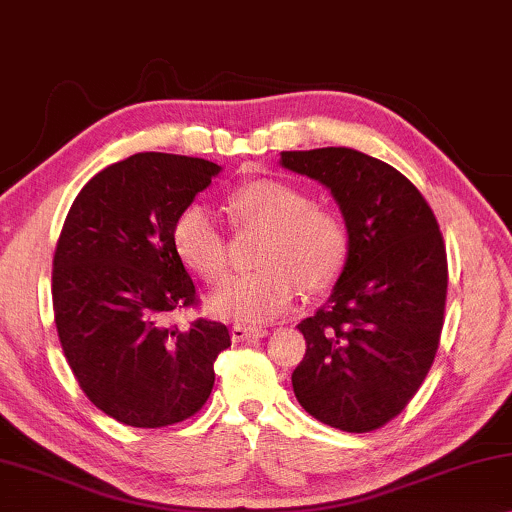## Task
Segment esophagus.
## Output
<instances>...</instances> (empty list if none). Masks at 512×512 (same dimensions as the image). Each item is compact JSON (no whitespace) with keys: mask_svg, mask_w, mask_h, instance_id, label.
Wrapping results in <instances>:
<instances>
[{"mask_svg":"<svg viewBox=\"0 0 512 512\" xmlns=\"http://www.w3.org/2000/svg\"><path fill=\"white\" fill-rule=\"evenodd\" d=\"M266 334H269V331L257 329V327H246V325H234L232 327V341L234 343L253 341V338H264Z\"/></svg>","mask_w":512,"mask_h":512,"instance_id":"esophagus-1","label":"esophagus"}]
</instances>
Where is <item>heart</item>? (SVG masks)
<instances>
[{
    "label": "heart",
    "mask_w": 512,
    "mask_h": 512,
    "mask_svg": "<svg viewBox=\"0 0 512 512\" xmlns=\"http://www.w3.org/2000/svg\"><path fill=\"white\" fill-rule=\"evenodd\" d=\"M225 213L234 227L266 229L257 262L262 269L222 283L208 299L215 318L264 325L283 315L297 297L336 283L350 253L348 227L327 206L311 204L306 192L276 178L246 183L229 192ZM171 248L187 271L206 283L227 269V239L201 206H187L171 225Z\"/></svg>",
    "instance_id": "obj_1"
}]
</instances>
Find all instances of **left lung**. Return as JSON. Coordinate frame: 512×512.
<instances>
[{"mask_svg":"<svg viewBox=\"0 0 512 512\" xmlns=\"http://www.w3.org/2000/svg\"><path fill=\"white\" fill-rule=\"evenodd\" d=\"M280 164L329 187L350 236L334 292L299 325L306 355L292 373L294 397L329 427L376 431L434 364L448 297L443 234L420 190L376 157L287 150Z\"/></svg>","mask_w":512,"mask_h":512,"instance_id":"left-lung-1","label":"left lung"}]
</instances>
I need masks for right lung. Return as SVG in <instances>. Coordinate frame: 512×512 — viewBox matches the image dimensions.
Here are the masks:
<instances>
[{
    "mask_svg": "<svg viewBox=\"0 0 512 512\" xmlns=\"http://www.w3.org/2000/svg\"><path fill=\"white\" fill-rule=\"evenodd\" d=\"M220 174L199 157L136 153L78 192L53 255V311L64 357L95 406L127 427L183 422L211 397L232 345L222 322L167 325L199 306L171 248V225Z\"/></svg>",
    "mask_w": 512,
    "mask_h": 512,
    "instance_id": "obj_1",
    "label": "right lung"
}]
</instances>
